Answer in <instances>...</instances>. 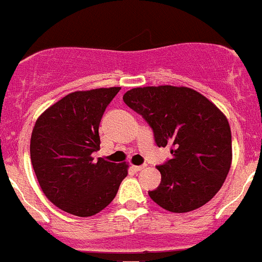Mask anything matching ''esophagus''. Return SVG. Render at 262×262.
Returning a JSON list of instances; mask_svg holds the SVG:
<instances>
[{"mask_svg": "<svg viewBox=\"0 0 262 262\" xmlns=\"http://www.w3.org/2000/svg\"><path fill=\"white\" fill-rule=\"evenodd\" d=\"M145 166H146V165H133L132 168H133V170H136V172H140V170H142Z\"/></svg>", "mask_w": 262, "mask_h": 262, "instance_id": "34e87169", "label": "esophagus"}]
</instances>
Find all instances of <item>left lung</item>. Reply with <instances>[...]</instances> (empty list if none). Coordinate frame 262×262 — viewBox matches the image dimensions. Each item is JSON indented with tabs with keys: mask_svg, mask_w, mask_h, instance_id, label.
<instances>
[{
	"mask_svg": "<svg viewBox=\"0 0 262 262\" xmlns=\"http://www.w3.org/2000/svg\"><path fill=\"white\" fill-rule=\"evenodd\" d=\"M122 100L148 122L157 146H170L172 158L157 166L161 184L149 192L150 199L173 213L210 201L232 164V133L223 112L184 86L135 88Z\"/></svg>",
	"mask_w": 262,
	"mask_h": 262,
	"instance_id": "8db88e82",
	"label": "left lung"
}]
</instances>
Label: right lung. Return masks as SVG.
<instances>
[{"mask_svg":"<svg viewBox=\"0 0 262 262\" xmlns=\"http://www.w3.org/2000/svg\"><path fill=\"white\" fill-rule=\"evenodd\" d=\"M121 88L74 92L46 109L33 127L30 158L42 192L60 209L89 217L106 208L127 164L98 158L101 118Z\"/></svg>","mask_w":262,"mask_h":262,"instance_id":"right-lung-1","label":"right lung"}]
</instances>
